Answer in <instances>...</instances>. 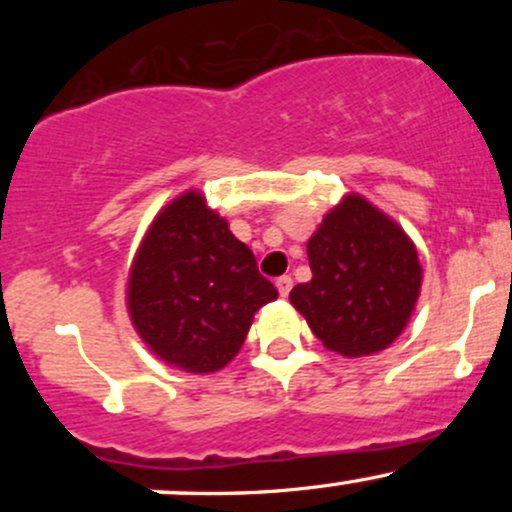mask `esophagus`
<instances>
[{"instance_id":"esophagus-1","label":"esophagus","mask_w":512,"mask_h":512,"mask_svg":"<svg viewBox=\"0 0 512 512\" xmlns=\"http://www.w3.org/2000/svg\"><path fill=\"white\" fill-rule=\"evenodd\" d=\"M276 289H279L281 296H289L291 289H293V279H291V276L289 274L279 276V279H276Z\"/></svg>"}]
</instances>
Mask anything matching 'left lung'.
Wrapping results in <instances>:
<instances>
[{
    "label": "left lung",
    "mask_w": 512,
    "mask_h": 512,
    "mask_svg": "<svg viewBox=\"0 0 512 512\" xmlns=\"http://www.w3.org/2000/svg\"><path fill=\"white\" fill-rule=\"evenodd\" d=\"M313 279L293 286L291 303L337 354L383 351L402 334L421 289L414 243L358 195L325 216L308 240Z\"/></svg>",
    "instance_id": "8db88e82"
}]
</instances>
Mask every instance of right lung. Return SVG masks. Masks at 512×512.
Masks as SVG:
<instances>
[{
	"mask_svg": "<svg viewBox=\"0 0 512 512\" xmlns=\"http://www.w3.org/2000/svg\"><path fill=\"white\" fill-rule=\"evenodd\" d=\"M276 296L248 245L199 192H187L151 223L132 264L127 303L156 356L187 373H214L238 354L252 315Z\"/></svg>",
	"mask_w": 512,
	"mask_h": 512,
	"instance_id": "1",
	"label": "right lung"
}]
</instances>
